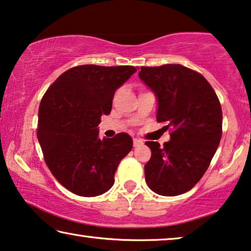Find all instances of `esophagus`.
<instances>
[{
  "label": "esophagus",
  "mask_w": 251,
  "mask_h": 251,
  "mask_svg": "<svg viewBox=\"0 0 251 251\" xmlns=\"http://www.w3.org/2000/svg\"><path fill=\"white\" fill-rule=\"evenodd\" d=\"M144 145V141L138 138H133V147H139V146Z\"/></svg>",
  "instance_id": "34e87169"
}]
</instances>
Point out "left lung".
<instances>
[{"instance_id":"left-lung-1","label":"left lung","mask_w":251,"mask_h":251,"mask_svg":"<svg viewBox=\"0 0 251 251\" xmlns=\"http://www.w3.org/2000/svg\"><path fill=\"white\" fill-rule=\"evenodd\" d=\"M139 78L156 95L157 122L172 130L164 147L147 141L151 157L145 165L149 188L175 196L195 186L213 158L222 136V110L210 83L178 64L140 67Z\"/></svg>"}]
</instances>
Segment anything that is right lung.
Masks as SVG:
<instances>
[{"label": "right lung", "mask_w": 251, "mask_h": 251, "mask_svg": "<svg viewBox=\"0 0 251 251\" xmlns=\"http://www.w3.org/2000/svg\"><path fill=\"white\" fill-rule=\"evenodd\" d=\"M137 72L133 66L82 65L57 78L42 98L37 137L50 172L68 191L98 196L114 184L132 138H99L103 114H110L115 91Z\"/></svg>", "instance_id": "obj_1"}]
</instances>
